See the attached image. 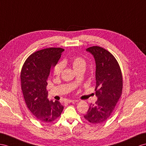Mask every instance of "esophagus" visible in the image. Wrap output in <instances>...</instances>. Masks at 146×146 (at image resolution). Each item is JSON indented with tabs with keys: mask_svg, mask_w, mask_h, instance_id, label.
Listing matches in <instances>:
<instances>
[{
	"mask_svg": "<svg viewBox=\"0 0 146 146\" xmlns=\"http://www.w3.org/2000/svg\"><path fill=\"white\" fill-rule=\"evenodd\" d=\"M78 101H79L78 100H67L66 102L67 103H71V102H78Z\"/></svg>",
	"mask_w": 146,
	"mask_h": 146,
	"instance_id": "1",
	"label": "esophagus"
}]
</instances>
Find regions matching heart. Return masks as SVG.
<instances>
[{
  "instance_id": "heart-1",
  "label": "heart",
  "mask_w": 146,
  "mask_h": 146,
  "mask_svg": "<svg viewBox=\"0 0 146 146\" xmlns=\"http://www.w3.org/2000/svg\"><path fill=\"white\" fill-rule=\"evenodd\" d=\"M72 65L73 69L75 72L79 70L81 68H85L86 67V61L84 59L80 57H76L73 58L72 60ZM63 68V64L62 63H58L56 64L54 68V74H59L61 73Z\"/></svg>"
}]
</instances>
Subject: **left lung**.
I'll return each instance as SVG.
<instances>
[{"mask_svg": "<svg viewBox=\"0 0 146 146\" xmlns=\"http://www.w3.org/2000/svg\"><path fill=\"white\" fill-rule=\"evenodd\" d=\"M96 62V96L98 100L91 104L86 119L93 124L106 121L110 117L119 98L123 88V78L117 60L110 52L99 46L88 48Z\"/></svg>", "mask_w": 146, "mask_h": 146, "instance_id": "8db88e82", "label": "left lung"}]
</instances>
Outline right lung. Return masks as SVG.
Listing matches in <instances>:
<instances>
[{
	"label": "right lung",
	"mask_w": 146,
	"mask_h": 146,
	"mask_svg": "<svg viewBox=\"0 0 146 146\" xmlns=\"http://www.w3.org/2000/svg\"><path fill=\"white\" fill-rule=\"evenodd\" d=\"M64 50L51 47L37 51L27 59L21 69V89L26 104L41 122L54 121L63 110L60 102L48 100L46 86L50 70L57 64Z\"/></svg>",
	"instance_id": "add662e5"
}]
</instances>
